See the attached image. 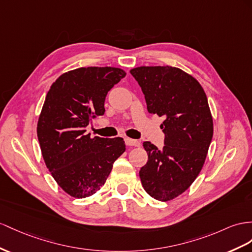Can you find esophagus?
I'll return each mask as SVG.
<instances>
[{
    "label": "esophagus",
    "instance_id": "34e87169",
    "mask_svg": "<svg viewBox=\"0 0 252 252\" xmlns=\"http://www.w3.org/2000/svg\"><path fill=\"white\" fill-rule=\"evenodd\" d=\"M126 146H131V147H139L140 143L138 140L131 139V138H126Z\"/></svg>",
    "mask_w": 252,
    "mask_h": 252
}]
</instances>
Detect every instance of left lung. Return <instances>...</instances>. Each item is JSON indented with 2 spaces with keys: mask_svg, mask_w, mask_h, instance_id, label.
<instances>
[{
  "mask_svg": "<svg viewBox=\"0 0 252 252\" xmlns=\"http://www.w3.org/2000/svg\"><path fill=\"white\" fill-rule=\"evenodd\" d=\"M130 72L148 112L165 118L163 149L144 143L148 162L139 171L141 184L152 198L168 201L188 189L202 169L213 137L208 99L199 82L179 68L138 67Z\"/></svg>",
  "mask_w": 252,
  "mask_h": 252,
  "instance_id": "8db88e82",
  "label": "left lung"
}]
</instances>
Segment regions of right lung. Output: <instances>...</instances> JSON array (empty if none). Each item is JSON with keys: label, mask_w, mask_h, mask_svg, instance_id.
Returning <instances> with one entry per match:
<instances>
[{"label": "right lung", "mask_w": 252, "mask_h": 252, "mask_svg": "<svg viewBox=\"0 0 252 252\" xmlns=\"http://www.w3.org/2000/svg\"><path fill=\"white\" fill-rule=\"evenodd\" d=\"M126 74L112 67L77 68L62 74L48 92L37 136L51 175L74 198L98 191L126 151L124 138H90L86 133L92 120L104 115L107 93Z\"/></svg>", "instance_id": "right-lung-1"}]
</instances>
